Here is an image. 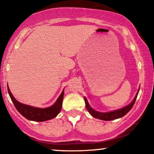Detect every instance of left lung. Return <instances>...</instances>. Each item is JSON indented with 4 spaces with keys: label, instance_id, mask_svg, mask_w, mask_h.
<instances>
[{
    "label": "left lung",
    "instance_id": "8db88e82",
    "mask_svg": "<svg viewBox=\"0 0 154 154\" xmlns=\"http://www.w3.org/2000/svg\"><path fill=\"white\" fill-rule=\"evenodd\" d=\"M139 91L140 90H138L137 93H136L135 97L134 98V99L132 100L131 103L129 104V105L126 106L122 108V109H117V110L110 111V112H99V111H95L91 106H90L89 103L88 102L87 98L85 97L84 98H85V104H86V108H87L88 112L91 114V115L93 116V117L96 118V119L104 120V121H110V120L119 119V118L122 117V116H125V114H128L129 111L131 110L132 106H133L134 103H135L136 98H137Z\"/></svg>",
    "mask_w": 154,
    "mask_h": 154
}]
</instances>
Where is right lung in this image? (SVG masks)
Wrapping results in <instances>:
<instances>
[{
	"label": "right lung",
	"mask_w": 154,
	"mask_h": 154,
	"mask_svg": "<svg viewBox=\"0 0 154 154\" xmlns=\"http://www.w3.org/2000/svg\"><path fill=\"white\" fill-rule=\"evenodd\" d=\"M8 92L10 95V98L15 106L17 110L22 115L28 120L35 122H44L47 120L54 119L59 114L62 107V101L63 98V93L64 91H62L61 95H59L56 101L50 107L41 109V108L31 106L23 104L13 96L11 93L9 88L8 85Z\"/></svg>",
	"instance_id": "1"
}]
</instances>
